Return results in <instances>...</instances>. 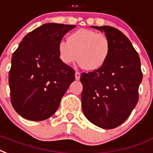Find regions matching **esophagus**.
I'll return each mask as SVG.
<instances>
[{
	"mask_svg": "<svg viewBox=\"0 0 153 153\" xmlns=\"http://www.w3.org/2000/svg\"><path fill=\"white\" fill-rule=\"evenodd\" d=\"M80 79V73L79 71H76L75 72V79L79 80Z\"/></svg>",
	"mask_w": 153,
	"mask_h": 153,
	"instance_id": "1",
	"label": "esophagus"
}]
</instances>
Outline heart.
Returning <instances> with one entry per match:
<instances>
[{"instance_id": "b5f03b06", "label": "heart", "mask_w": 153, "mask_h": 153, "mask_svg": "<svg viewBox=\"0 0 153 153\" xmlns=\"http://www.w3.org/2000/svg\"><path fill=\"white\" fill-rule=\"evenodd\" d=\"M110 53V42L103 33L96 30L79 29L68 36L67 42L58 45V56L62 63L71 65L78 59L88 71L100 70Z\"/></svg>"}]
</instances>
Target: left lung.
<instances>
[{
  "label": "left lung",
  "instance_id": "8db88e82",
  "mask_svg": "<svg viewBox=\"0 0 153 153\" xmlns=\"http://www.w3.org/2000/svg\"><path fill=\"white\" fill-rule=\"evenodd\" d=\"M92 27L105 32L110 53L100 70L81 74L82 111L94 125L114 129L128 118L139 100L140 59L122 31L108 26Z\"/></svg>",
  "mask_w": 153,
  "mask_h": 153
}]
</instances>
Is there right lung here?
<instances>
[{
    "mask_svg": "<svg viewBox=\"0 0 153 153\" xmlns=\"http://www.w3.org/2000/svg\"><path fill=\"white\" fill-rule=\"evenodd\" d=\"M74 25L46 23L30 31L13 53L9 72L10 100L26 119L43 121L58 108L75 71L61 62L58 45Z\"/></svg>",
    "mask_w": 153,
    "mask_h": 153,
    "instance_id": "add662e5",
    "label": "right lung"
}]
</instances>
